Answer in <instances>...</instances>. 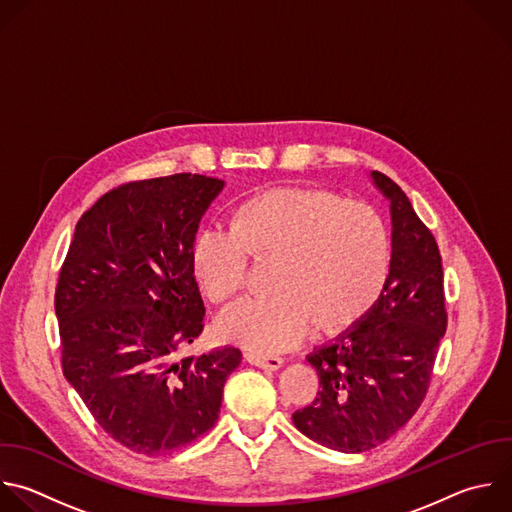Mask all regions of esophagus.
<instances>
[{"mask_svg":"<svg viewBox=\"0 0 512 512\" xmlns=\"http://www.w3.org/2000/svg\"><path fill=\"white\" fill-rule=\"evenodd\" d=\"M245 360H247L251 366H257V368H263V370H269V372H277V370L283 366V360H281V358L263 356V354H255V352H247V354H245Z\"/></svg>","mask_w":512,"mask_h":512,"instance_id":"34e87169","label":"esophagus"}]
</instances>
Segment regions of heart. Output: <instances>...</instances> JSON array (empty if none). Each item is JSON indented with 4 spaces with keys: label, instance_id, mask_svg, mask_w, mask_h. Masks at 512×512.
Masks as SVG:
<instances>
[{
    "label": "heart",
    "instance_id": "heart-1",
    "mask_svg": "<svg viewBox=\"0 0 512 512\" xmlns=\"http://www.w3.org/2000/svg\"><path fill=\"white\" fill-rule=\"evenodd\" d=\"M249 253L273 259V297L243 299L219 317V333L257 354L299 346L311 323L319 335L356 325L380 299L392 261L390 231L366 203L342 195L277 187L245 199L235 227L205 225L193 243V273L215 303L247 283Z\"/></svg>",
    "mask_w": 512,
    "mask_h": 512
}]
</instances>
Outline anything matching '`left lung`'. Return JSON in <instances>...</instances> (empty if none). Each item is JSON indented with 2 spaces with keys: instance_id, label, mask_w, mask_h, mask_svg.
I'll list each match as a JSON object with an SVG mask.
<instances>
[{
  "instance_id": "obj_1",
  "label": "left lung",
  "mask_w": 512,
  "mask_h": 512,
  "mask_svg": "<svg viewBox=\"0 0 512 512\" xmlns=\"http://www.w3.org/2000/svg\"><path fill=\"white\" fill-rule=\"evenodd\" d=\"M370 179L390 203L388 281L364 319L307 356L319 392L293 414L309 440L348 454L384 444L416 414L446 331L438 245L394 181Z\"/></svg>"
}]
</instances>
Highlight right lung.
I'll return each instance as SVG.
<instances>
[{"label":"right lung","mask_w":512,"mask_h":512,"mask_svg":"<svg viewBox=\"0 0 512 512\" xmlns=\"http://www.w3.org/2000/svg\"><path fill=\"white\" fill-rule=\"evenodd\" d=\"M223 189L181 173L106 193L80 217L60 271L64 376L106 434L142 456L209 432L241 364L231 346L177 360L205 325L191 253Z\"/></svg>","instance_id":"right-lung-1"}]
</instances>
